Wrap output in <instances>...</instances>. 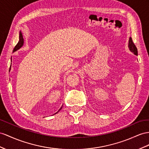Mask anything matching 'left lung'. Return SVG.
Segmentation results:
<instances>
[{"label":"left lung","instance_id":"1","mask_svg":"<svg viewBox=\"0 0 149 149\" xmlns=\"http://www.w3.org/2000/svg\"><path fill=\"white\" fill-rule=\"evenodd\" d=\"M128 47H129L130 49V51L132 52H133V53H134L135 55H138V51H137V48L136 47L135 45L134 44V43H133V40H132L131 37L130 38V40H129Z\"/></svg>","mask_w":149,"mask_h":149}]
</instances>
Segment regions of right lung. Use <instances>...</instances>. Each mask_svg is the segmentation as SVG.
Masks as SVG:
<instances>
[{
	"label": "right lung",
	"mask_w": 149,
	"mask_h": 149,
	"mask_svg": "<svg viewBox=\"0 0 149 149\" xmlns=\"http://www.w3.org/2000/svg\"><path fill=\"white\" fill-rule=\"evenodd\" d=\"M23 43H24V40H23V38H22V33H21V32L20 31L19 32V41H18V43H17V45L15 46V47H14V49H13V52H16V50H17V49H19L22 45H23ZM11 61H12V58H11ZM62 109V108H61L60 109H59V111L60 110ZM58 112H56V113H57ZM55 113V114H56Z\"/></svg>",
	"instance_id": "obj_1"
}]
</instances>
